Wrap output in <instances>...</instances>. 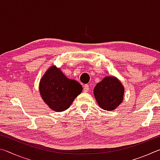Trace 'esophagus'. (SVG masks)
Masks as SVG:
<instances>
[{"label":"esophagus","mask_w":160,"mask_h":160,"mask_svg":"<svg viewBox=\"0 0 160 160\" xmlns=\"http://www.w3.org/2000/svg\"><path fill=\"white\" fill-rule=\"evenodd\" d=\"M89 89H90V88H89V85H84V88H83V90L85 92H87L89 91Z\"/></svg>","instance_id":"1"}]
</instances>
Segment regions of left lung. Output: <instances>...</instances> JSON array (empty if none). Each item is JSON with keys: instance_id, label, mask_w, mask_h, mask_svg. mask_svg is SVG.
<instances>
[{"instance_id": "1", "label": "left lung", "mask_w": 160, "mask_h": 160, "mask_svg": "<svg viewBox=\"0 0 160 160\" xmlns=\"http://www.w3.org/2000/svg\"><path fill=\"white\" fill-rule=\"evenodd\" d=\"M124 88L117 78L105 77L94 89V95L102 109L113 111L122 102Z\"/></svg>"}]
</instances>
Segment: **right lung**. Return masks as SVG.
Here are the masks:
<instances>
[{"instance_id":"1","label":"right lung","mask_w":160,"mask_h":160,"mask_svg":"<svg viewBox=\"0 0 160 160\" xmlns=\"http://www.w3.org/2000/svg\"><path fill=\"white\" fill-rule=\"evenodd\" d=\"M82 91V87L79 82L68 79L55 66L47 70L39 82L42 98L55 112H63L68 109Z\"/></svg>"}]
</instances>
